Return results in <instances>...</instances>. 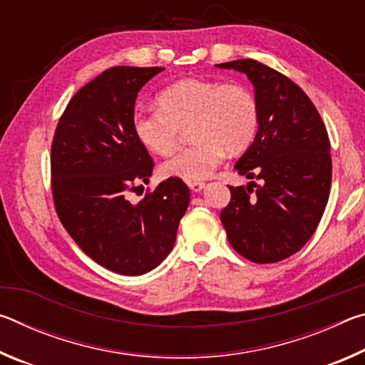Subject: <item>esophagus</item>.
Segmentation results:
<instances>
[{
  "label": "esophagus",
  "mask_w": 365,
  "mask_h": 365,
  "mask_svg": "<svg viewBox=\"0 0 365 365\" xmlns=\"http://www.w3.org/2000/svg\"><path fill=\"white\" fill-rule=\"evenodd\" d=\"M188 187L191 191H201L202 188H205V182L201 180H188Z\"/></svg>",
  "instance_id": "34e87169"
}]
</instances>
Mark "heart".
Here are the masks:
<instances>
[{"instance_id": "heart-1", "label": "heart", "mask_w": 365, "mask_h": 365, "mask_svg": "<svg viewBox=\"0 0 365 365\" xmlns=\"http://www.w3.org/2000/svg\"><path fill=\"white\" fill-rule=\"evenodd\" d=\"M158 108L138 109L133 130L148 150L169 156L190 127L187 150L163 164L164 175L185 180L209 177L228 154L248 150L259 130V106L248 86L206 78H182L158 95Z\"/></svg>"}]
</instances>
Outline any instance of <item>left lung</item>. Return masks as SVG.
I'll return each instance as SVG.
<instances>
[{
    "instance_id": "8db88e82",
    "label": "left lung",
    "mask_w": 365,
    "mask_h": 365,
    "mask_svg": "<svg viewBox=\"0 0 365 365\" xmlns=\"http://www.w3.org/2000/svg\"><path fill=\"white\" fill-rule=\"evenodd\" d=\"M217 66L245 72L259 106L256 138L235 164L259 185L228 187L222 225L240 256L279 262L309 242L324 215L331 185L329 133L309 96L279 71L255 59Z\"/></svg>"
}]
</instances>
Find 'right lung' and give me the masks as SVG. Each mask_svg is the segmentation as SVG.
Segmentation results:
<instances>
[{
	"mask_svg": "<svg viewBox=\"0 0 365 365\" xmlns=\"http://www.w3.org/2000/svg\"><path fill=\"white\" fill-rule=\"evenodd\" d=\"M160 71L106 69L72 96L51 143V193L61 224L86 256L120 275H143L168 257L190 202L178 177L130 201L154 169L133 130L135 100Z\"/></svg>",
	"mask_w": 365,
	"mask_h": 365,
	"instance_id": "add662e5",
	"label": "right lung"
}]
</instances>
